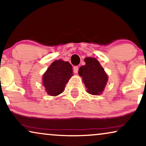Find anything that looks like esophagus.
Segmentation results:
<instances>
[{"instance_id": "34e87169", "label": "esophagus", "mask_w": 146, "mask_h": 146, "mask_svg": "<svg viewBox=\"0 0 146 146\" xmlns=\"http://www.w3.org/2000/svg\"><path fill=\"white\" fill-rule=\"evenodd\" d=\"M78 69H79V68H78V66H74V68H73V70H74V73H78Z\"/></svg>"}]
</instances>
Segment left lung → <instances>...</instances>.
I'll return each instance as SVG.
<instances>
[{
	"label": "left lung",
	"mask_w": 146,
	"mask_h": 146,
	"mask_svg": "<svg viewBox=\"0 0 146 146\" xmlns=\"http://www.w3.org/2000/svg\"><path fill=\"white\" fill-rule=\"evenodd\" d=\"M84 61L86 64L79 68V75L82 77L88 92L92 95L100 94L107 83L108 76L94 58H86Z\"/></svg>",
	"instance_id": "1"
}]
</instances>
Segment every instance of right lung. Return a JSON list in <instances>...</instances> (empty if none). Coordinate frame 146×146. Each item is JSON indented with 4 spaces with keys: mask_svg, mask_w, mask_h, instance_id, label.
<instances>
[{
    "mask_svg": "<svg viewBox=\"0 0 146 146\" xmlns=\"http://www.w3.org/2000/svg\"><path fill=\"white\" fill-rule=\"evenodd\" d=\"M72 74V66L68 62L58 60L51 64L43 75V85L48 94L52 96L63 92Z\"/></svg>",
    "mask_w": 146,
    "mask_h": 146,
    "instance_id": "obj_1",
    "label": "right lung"
}]
</instances>
